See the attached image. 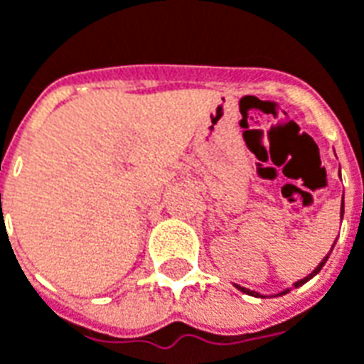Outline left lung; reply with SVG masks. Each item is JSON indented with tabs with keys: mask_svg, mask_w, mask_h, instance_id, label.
I'll list each match as a JSON object with an SVG mask.
<instances>
[{
	"mask_svg": "<svg viewBox=\"0 0 364 364\" xmlns=\"http://www.w3.org/2000/svg\"><path fill=\"white\" fill-rule=\"evenodd\" d=\"M341 218H343V203H341ZM328 257H329V255H326V257H323V261H321L320 265H318V267L314 269L312 273L308 274V277H304V279H300V281H298V282H294V287H300V284H304V282L308 281V279H312L314 274H316V273H320V269L323 267V263H326V261H328ZM237 289H240V290H244V292H247V294H252V296H259V294H257V292H253V290L242 289V287H237ZM287 292H289V290H284V292H281V294H287Z\"/></svg>",
	"mask_w": 364,
	"mask_h": 364,
	"instance_id": "1",
	"label": "left lung"
}]
</instances>
